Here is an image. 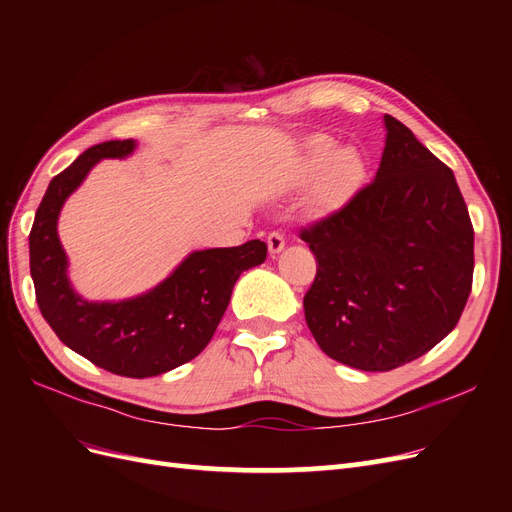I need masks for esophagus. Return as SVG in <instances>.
<instances>
[{
	"instance_id": "esophagus-1",
	"label": "esophagus",
	"mask_w": 512,
	"mask_h": 512,
	"mask_svg": "<svg viewBox=\"0 0 512 512\" xmlns=\"http://www.w3.org/2000/svg\"><path fill=\"white\" fill-rule=\"evenodd\" d=\"M267 245H269V254H271V256H277V254H280V252L284 250L286 239H284L282 232H271V235L267 237Z\"/></svg>"
}]
</instances>
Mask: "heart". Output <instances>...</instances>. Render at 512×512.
I'll list each match as a JSON object with an SVG mask.
<instances>
[{
  "mask_svg": "<svg viewBox=\"0 0 512 512\" xmlns=\"http://www.w3.org/2000/svg\"><path fill=\"white\" fill-rule=\"evenodd\" d=\"M320 170L309 205L316 213H331L348 203V198L359 188L365 166L354 149H337L329 138H316L309 151L307 173Z\"/></svg>",
  "mask_w": 512,
  "mask_h": 512,
  "instance_id": "1",
  "label": "heart"
}]
</instances>
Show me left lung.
<instances>
[{
  "label": "left lung",
  "mask_w": 512,
  "mask_h": 512,
  "mask_svg": "<svg viewBox=\"0 0 512 512\" xmlns=\"http://www.w3.org/2000/svg\"><path fill=\"white\" fill-rule=\"evenodd\" d=\"M376 179L301 230L318 269L305 322L331 359L406 365L455 329L474 273V228L453 170L384 115Z\"/></svg>",
  "instance_id": "obj_1"
}]
</instances>
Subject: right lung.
<instances>
[{
	"mask_svg": "<svg viewBox=\"0 0 512 512\" xmlns=\"http://www.w3.org/2000/svg\"><path fill=\"white\" fill-rule=\"evenodd\" d=\"M136 143L89 147L51 179L29 232V271L36 301L55 335L87 361L126 378L160 376L205 350L226 312L239 275L267 258V243L194 252L162 284L141 297L89 303L68 282V258L57 237L66 198L102 158H126Z\"/></svg>",
	"mask_w": 512,
	"mask_h": 512,
	"instance_id": "obj_1",
	"label": "right lung"
}]
</instances>
